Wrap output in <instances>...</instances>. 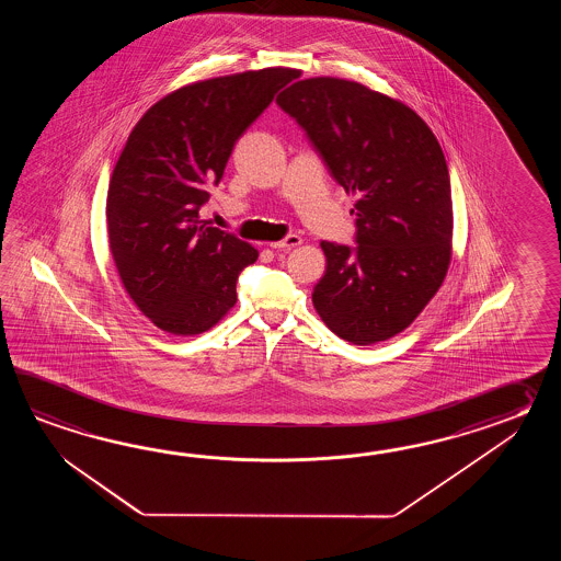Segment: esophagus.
<instances>
[{"mask_svg": "<svg viewBox=\"0 0 561 561\" xmlns=\"http://www.w3.org/2000/svg\"><path fill=\"white\" fill-rule=\"evenodd\" d=\"M302 240H300V237H297V234H288L286 239L278 240V242H273L271 247L275 249V251H290V249H295V247H298Z\"/></svg>", "mask_w": 561, "mask_h": 561, "instance_id": "obj_1", "label": "esophagus"}]
</instances>
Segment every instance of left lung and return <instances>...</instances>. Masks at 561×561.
<instances>
[{
  "label": "left lung",
  "instance_id": "left-lung-1",
  "mask_svg": "<svg viewBox=\"0 0 561 561\" xmlns=\"http://www.w3.org/2000/svg\"><path fill=\"white\" fill-rule=\"evenodd\" d=\"M331 176L357 194L355 247L322 240L327 273L312 305L336 336L375 345L405 331L451 261V182L417 114L339 78L298 80L276 98Z\"/></svg>",
  "mask_w": 561,
  "mask_h": 561
}]
</instances>
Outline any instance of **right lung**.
Here are the masks:
<instances>
[{"label": "right lung", "mask_w": 561, "mask_h": 561, "mask_svg": "<svg viewBox=\"0 0 561 561\" xmlns=\"http://www.w3.org/2000/svg\"><path fill=\"white\" fill-rule=\"evenodd\" d=\"M297 70L266 68L184 85L134 126L110 179L107 239L134 305L170 334H201L237 302V280L259 259L198 210L232 148Z\"/></svg>", "instance_id": "1"}]
</instances>
